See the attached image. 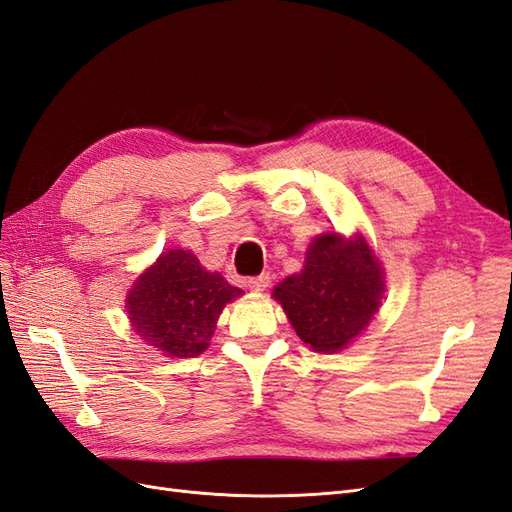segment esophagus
I'll return each instance as SVG.
<instances>
[{
    "label": "esophagus",
    "instance_id": "obj_1",
    "mask_svg": "<svg viewBox=\"0 0 512 512\" xmlns=\"http://www.w3.org/2000/svg\"><path fill=\"white\" fill-rule=\"evenodd\" d=\"M245 286L250 288V290H254V292H262V290H265V288L269 286V275L262 273V275H258V277H250V280L245 282Z\"/></svg>",
    "mask_w": 512,
    "mask_h": 512
}]
</instances>
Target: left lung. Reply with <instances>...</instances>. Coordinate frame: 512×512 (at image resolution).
<instances>
[{"label": "left lung", "instance_id": "obj_1", "mask_svg": "<svg viewBox=\"0 0 512 512\" xmlns=\"http://www.w3.org/2000/svg\"><path fill=\"white\" fill-rule=\"evenodd\" d=\"M382 269L363 239L337 232L309 245L305 269L273 290L297 335L316 352H337L359 335L378 312Z\"/></svg>", "mask_w": 512, "mask_h": 512}]
</instances>
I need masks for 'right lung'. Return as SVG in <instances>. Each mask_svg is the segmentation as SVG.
Masks as SVG:
<instances>
[{
    "mask_svg": "<svg viewBox=\"0 0 512 512\" xmlns=\"http://www.w3.org/2000/svg\"><path fill=\"white\" fill-rule=\"evenodd\" d=\"M241 294L220 273H207L194 254L170 250L138 277L128 314L145 342L183 359L207 350L222 307Z\"/></svg>",
    "mask_w": 512,
    "mask_h": 512,
    "instance_id": "add662e5",
    "label": "right lung"
}]
</instances>
